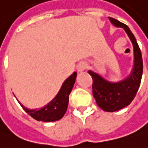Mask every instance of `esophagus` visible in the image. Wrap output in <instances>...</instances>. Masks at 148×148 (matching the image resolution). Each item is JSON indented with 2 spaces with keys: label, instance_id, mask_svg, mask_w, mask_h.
Listing matches in <instances>:
<instances>
[{
  "label": "esophagus",
  "instance_id": "esophagus-1",
  "mask_svg": "<svg viewBox=\"0 0 148 148\" xmlns=\"http://www.w3.org/2000/svg\"><path fill=\"white\" fill-rule=\"evenodd\" d=\"M87 69V64L85 62H80L78 63V66H77V70L79 72H82V71H84V70Z\"/></svg>",
  "mask_w": 148,
  "mask_h": 148
}]
</instances>
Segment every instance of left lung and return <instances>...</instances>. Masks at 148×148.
<instances>
[{
  "mask_svg": "<svg viewBox=\"0 0 148 148\" xmlns=\"http://www.w3.org/2000/svg\"><path fill=\"white\" fill-rule=\"evenodd\" d=\"M115 27L124 28L134 47V65L132 73L126 79L112 83L104 80L99 75L89 71L92 78V93L97 105L106 112H115L128 106L134 99L141 82L143 74V59L141 50L133 33L125 24L112 18H108Z\"/></svg>",
  "mask_w": 148,
  "mask_h": 148,
  "instance_id": "left-lung-1",
  "label": "left lung"
}]
</instances>
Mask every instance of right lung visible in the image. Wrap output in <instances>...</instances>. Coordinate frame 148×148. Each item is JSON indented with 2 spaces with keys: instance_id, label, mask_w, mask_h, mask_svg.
I'll return each instance as SVG.
<instances>
[{
  "instance_id": "right-lung-1",
  "label": "right lung",
  "mask_w": 148,
  "mask_h": 148,
  "mask_svg": "<svg viewBox=\"0 0 148 148\" xmlns=\"http://www.w3.org/2000/svg\"><path fill=\"white\" fill-rule=\"evenodd\" d=\"M76 76L77 73L74 72L70 78H67L63 83L57 96L44 108L32 110L25 108L23 105L19 103L24 110L36 120L42 121L45 122L60 120L65 115L67 110L69 103V95L74 87Z\"/></svg>"
}]
</instances>
